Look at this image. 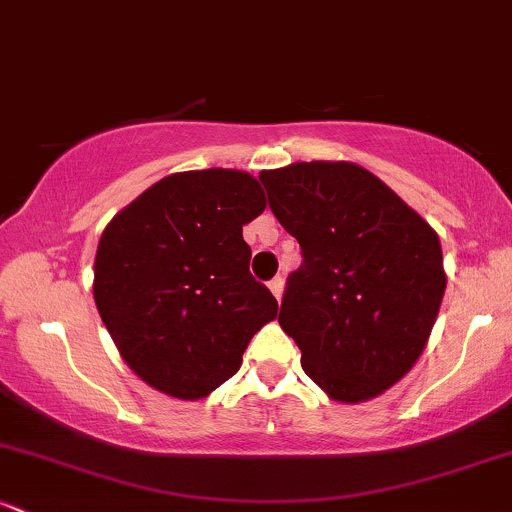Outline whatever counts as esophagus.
I'll return each instance as SVG.
<instances>
[{
  "label": "esophagus",
  "mask_w": 512,
  "mask_h": 512,
  "mask_svg": "<svg viewBox=\"0 0 512 512\" xmlns=\"http://www.w3.org/2000/svg\"><path fill=\"white\" fill-rule=\"evenodd\" d=\"M269 291H272L276 296V301H279L281 291H284V279H281V276H274V279L269 281Z\"/></svg>",
  "instance_id": "1"
}]
</instances>
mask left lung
Returning a JSON list of instances; mask_svg holds the SVG:
<instances>
[{
	"instance_id": "left-lung-1",
	"label": "left lung",
	"mask_w": 512,
	"mask_h": 512,
	"mask_svg": "<svg viewBox=\"0 0 512 512\" xmlns=\"http://www.w3.org/2000/svg\"><path fill=\"white\" fill-rule=\"evenodd\" d=\"M276 221L301 245L279 325L310 380L337 402L392 387L424 351L445 293L428 223L354 163L262 170Z\"/></svg>"
}]
</instances>
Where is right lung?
<instances>
[{"mask_svg": "<svg viewBox=\"0 0 512 512\" xmlns=\"http://www.w3.org/2000/svg\"><path fill=\"white\" fill-rule=\"evenodd\" d=\"M264 207L252 175L209 168L158 180L108 223L93 298L144 383L199 399L238 373L252 334L276 317L243 240Z\"/></svg>", "mask_w": 512, "mask_h": 512, "instance_id": "1", "label": "right lung"}]
</instances>
